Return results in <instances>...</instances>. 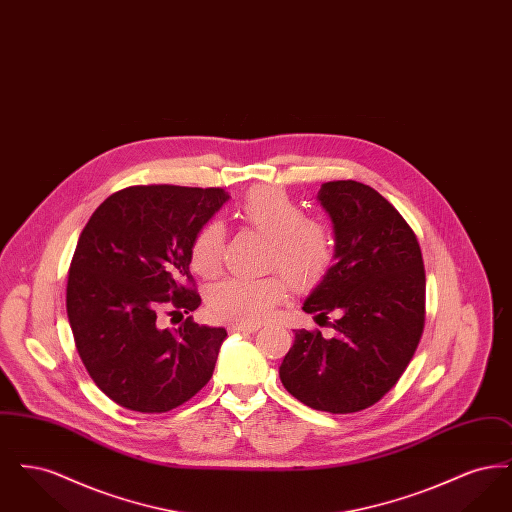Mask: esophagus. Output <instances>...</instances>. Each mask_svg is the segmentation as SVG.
Returning <instances> with one entry per match:
<instances>
[{
	"label": "esophagus",
	"instance_id": "1",
	"mask_svg": "<svg viewBox=\"0 0 512 512\" xmlns=\"http://www.w3.org/2000/svg\"><path fill=\"white\" fill-rule=\"evenodd\" d=\"M261 326H257V324H240V322H236V324H230V330L232 332H247V334H253V332H257Z\"/></svg>",
	"mask_w": 512,
	"mask_h": 512
}]
</instances>
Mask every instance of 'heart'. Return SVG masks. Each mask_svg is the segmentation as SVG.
<instances>
[{"instance_id": "b5f03b06", "label": "heart", "mask_w": 512, "mask_h": 512, "mask_svg": "<svg viewBox=\"0 0 512 512\" xmlns=\"http://www.w3.org/2000/svg\"><path fill=\"white\" fill-rule=\"evenodd\" d=\"M245 226L268 240L267 268H276L282 278L303 290L318 282L334 257V238L322 220L305 217L290 195L274 186H263L245 195L236 209ZM224 228L213 220L201 226L192 242V268L203 278L220 270ZM280 278L259 280L228 278L217 284L207 299V309L217 320L259 324L272 315L282 301Z\"/></svg>"}]
</instances>
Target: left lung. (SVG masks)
Segmentation results:
<instances>
[{
    "instance_id": "left-lung-1",
    "label": "left lung",
    "mask_w": 512,
    "mask_h": 512,
    "mask_svg": "<svg viewBox=\"0 0 512 512\" xmlns=\"http://www.w3.org/2000/svg\"><path fill=\"white\" fill-rule=\"evenodd\" d=\"M318 201L334 224L336 263L305 299L303 311L330 326L334 336L295 330L280 380L311 409L357 413L397 384L422 338V251L407 220L366 184L326 182Z\"/></svg>"
}]
</instances>
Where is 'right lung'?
<instances>
[{
	"label": "right lung",
	"mask_w": 512,
	"mask_h": 512,
	"mask_svg": "<svg viewBox=\"0 0 512 512\" xmlns=\"http://www.w3.org/2000/svg\"><path fill=\"white\" fill-rule=\"evenodd\" d=\"M228 194L222 188L130 186L109 195L84 226L67 280L76 351L99 390L138 413H167L213 376L224 328L192 317L163 328L161 313L201 305L192 242Z\"/></svg>",
	"instance_id": "obj_1"
}]
</instances>
